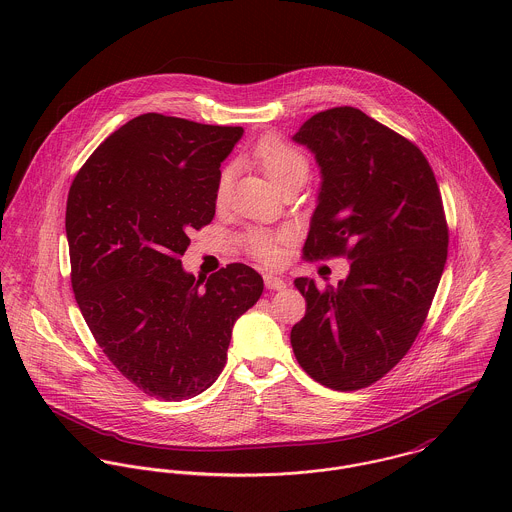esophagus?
I'll list each match as a JSON object with an SVG mask.
<instances>
[{
	"mask_svg": "<svg viewBox=\"0 0 512 512\" xmlns=\"http://www.w3.org/2000/svg\"><path fill=\"white\" fill-rule=\"evenodd\" d=\"M264 284L268 290H284L288 284L282 276H276V274H264Z\"/></svg>",
	"mask_w": 512,
	"mask_h": 512,
	"instance_id": "34e87169",
	"label": "esophagus"
}]
</instances>
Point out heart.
Segmentation results:
<instances>
[{"label": "heart", "instance_id": "b5f03b06", "mask_svg": "<svg viewBox=\"0 0 512 512\" xmlns=\"http://www.w3.org/2000/svg\"><path fill=\"white\" fill-rule=\"evenodd\" d=\"M254 159L258 161V165L262 167L266 177L276 187L282 185L284 181L292 179V177H297V175H307L305 155L297 147L284 142L278 136L262 138L254 147ZM228 187H230V167H224L219 173V179H217V199L219 201L226 197ZM278 238L280 236H276V234H268V232H262V230H252V232L246 234L244 244L260 260L272 262L278 256V248H276Z\"/></svg>", "mask_w": 512, "mask_h": 512}]
</instances>
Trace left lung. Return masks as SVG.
I'll use <instances>...</instances> for the list:
<instances>
[{"label": "left lung", "mask_w": 512, "mask_h": 512, "mask_svg": "<svg viewBox=\"0 0 512 512\" xmlns=\"http://www.w3.org/2000/svg\"><path fill=\"white\" fill-rule=\"evenodd\" d=\"M292 140L321 173L303 252L351 260L337 288L295 280L307 311L293 353L323 386L365 388L408 353L438 290L447 260L438 183L418 147L351 106L311 116Z\"/></svg>", "instance_id": "obj_1"}]
</instances>
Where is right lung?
Listing matches in <instances>:
<instances>
[{
  "label": "right lung",
  "mask_w": 512,
  "mask_h": 512,
  "mask_svg": "<svg viewBox=\"0 0 512 512\" xmlns=\"http://www.w3.org/2000/svg\"><path fill=\"white\" fill-rule=\"evenodd\" d=\"M242 128L144 114L108 136L67 201L71 282L96 343L149 396L185 400L219 378L262 276L228 264L207 282L179 256L217 207L220 163Z\"/></svg>",
  "instance_id": "obj_1"
}]
</instances>
